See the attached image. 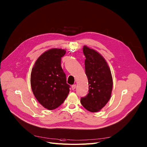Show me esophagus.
Masks as SVG:
<instances>
[{
  "mask_svg": "<svg viewBox=\"0 0 147 147\" xmlns=\"http://www.w3.org/2000/svg\"><path fill=\"white\" fill-rule=\"evenodd\" d=\"M76 84H73V85L71 86V88H72V90H74V89L76 88Z\"/></svg>",
  "mask_w": 147,
  "mask_h": 147,
  "instance_id": "obj_1",
  "label": "esophagus"
}]
</instances>
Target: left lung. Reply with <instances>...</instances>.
I'll use <instances>...</instances> for the list:
<instances>
[{"mask_svg": "<svg viewBox=\"0 0 147 147\" xmlns=\"http://www.w3.org/2000/svg\"><path fill=\"white\" fill-rule=\"evenodd\" d=\"M85 70L88 81V93L81 98V104L88 111H99L109 101L113 89V78L109 67L96 50L84 46Z\"/></svg>", "mask_w": 147, "mask_h": 147, "instance_id": "left-lung-1", "label": "left lung"}]
</instances>
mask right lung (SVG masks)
Here are the masks:
<instances>
[{
    "instance_id": "obj_1",
    "label": "right lung",
    "mask_w": 147,
    "mask_h": 147,
    "mask_svg": "<svg viewBox=\"0 0 147 147\" xmlns=\"http://www.w3.org/2000/svg\"><path fill=\"white\" fill-rule=\"evenodd\" d=\"M65 50L52 49L36 60L30 77L33 94L39 103L49 110L56 109L67 97L70 86L61 66Z\"/></svg>"
}]
</instances>
